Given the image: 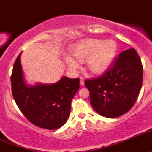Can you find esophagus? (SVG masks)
<instances>
[{"mask_svg": "<svg viewBox=\"0 0 152 152\" xmlns=\"http://www.w3.org/2000/svg\"><path fill=\"white\" fill-rule=\"evenodd\" d=\"M80 83L81 86H84V79L83 77H80Z\"/></svg>", "mask_w": 152, "mask_h": 152, "instance_id": "esophagus-1", "label": "esophagus"}]
</instances>
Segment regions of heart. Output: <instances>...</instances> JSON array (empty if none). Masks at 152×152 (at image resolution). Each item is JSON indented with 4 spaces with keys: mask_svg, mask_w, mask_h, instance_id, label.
<instances>
[{
    "mask_svg": "<svg viewBox=\"0 0 152 152\" xmlns=\"http://www.w3.org/2000/svg\"><path fill=\"white\" fill-rule=\"evenodd\" d=\"M118 46L114 40L86 39L81 40L72 46L73 55L80 61L87 60V65L91 72L102 74L106 72L113 62ZM65 61L72 69L79 66L77 61L70 55H66Z\"/></svg>",
    "mask_w": 152,
    "mask_h": 152,
    "instance_id": "b5f03b06",
    "label": "heart"
}]
</instances>
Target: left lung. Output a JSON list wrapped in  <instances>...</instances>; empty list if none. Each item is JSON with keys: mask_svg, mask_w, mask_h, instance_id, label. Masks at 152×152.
Here are the masks:
<instances>
[{"mask_svg": "<svg viewBox=\"0 0 152 152\" xmlns=\"http://www.w3.org/2000/svg\"><path fill=\"white\" fill-rule=\"evenodd\" d=\"M142 66L134 48L121 52L103 75L86 79L90 103L101 116L115 118L129 112L136 102L142 83Z\"/></svg>", "mask_w": 152, "mask_h": 152, "instance_id": "obj_1", "label": "left lung"}]
</instances>
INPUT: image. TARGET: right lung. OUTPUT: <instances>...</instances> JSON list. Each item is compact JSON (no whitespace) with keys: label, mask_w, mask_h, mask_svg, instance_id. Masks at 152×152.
<instances>
[{"label":"right lung","mask_w":152,"mask_h":152,"mask_svg":"<svg viewBox=\"0 0 152 152\" xmlns=\"http://www.w3.org/2000/svg\"><path fill=\"white\" fill-rule=\"evenodd\" d=\"M18 56L11 76L12 92L16 104L28 121L43 129L55 130L65 124L71 111V102L80 88L79 78L63 77L52 84L26 83Z\"/></svg>","instance_id":"add662e5"}]
</instances>
